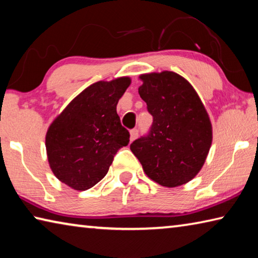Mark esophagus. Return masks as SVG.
Wrapping results in <instances>:
<instances>
[{
  "mask_svg": "<svg viewBox=\"0 0 258 258\" xmlns=\"http://www.w3.org/2000/svg\"><path fill=\"white\" fill-rule=\"evenodd\" d=\"M131 141H133V140H135L138 138V135H139V130L138 128H133V130H131Z\"/></svg>",
  "mask_w": 258,
  "mask_h": 258,
  "instance_id": "obj_1",
  "label": "esophagus"
}]
</instances>
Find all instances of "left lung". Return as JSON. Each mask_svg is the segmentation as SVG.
<instances>
[{"instance_id": "8db88e82", "label": "left lung", "mask_w": 258, "mask_h": 258, "mask_svg": "<svg viewBox=\"0 0 258 258\" xmlns=\"http://www.w3.org/2000/svg\"><path fill=\"white\" fill-rule=\"evenodd\" d=\"M139 94L152 124L131 143L148 176L174 187L191 181L202 169L212 145V124L194 87L173 72L142 75Z\"/></svg>"}]
</instances>
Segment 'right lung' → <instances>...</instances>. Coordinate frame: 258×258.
<instances>
[{
	"mask_svg": "<svg viewBox=\"0 0 258 258\" xmlns=\"http://www.w3.org/2000/svg\"><path fill=\"white\" fill-rule=\"evenodd\" d=\"M128 77L97 82L83 91L47 130L45 146L54 175L84 191L106 176L113 157L130 142L117 103L130 86Z\"/></svg>",
	"mask_w": 258,
	"mask_h": 258,
	"instance_id": "right-lung-1",
	"label": "right lung"
}]
</instances>
